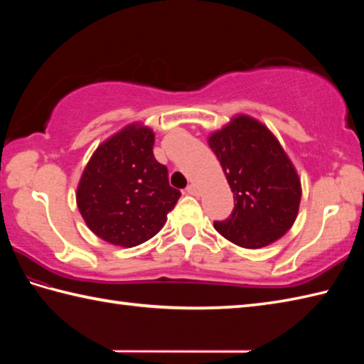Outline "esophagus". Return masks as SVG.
Masks as SVG:
<instances>
[{
    "mask_svg": "<svg viewBox=\"0 0 364 364\" xmlns=\"http://www.w3.org/2000/svg\"><path fill=\"white\" fill-rule=\"evenodd\" d=\"M186 192L189 196H198V188L196 186V184H189V186L186 188Z\"/></svg>",
    "mask_w": 364,
    "mask_h": 364,
    "instance_id": "34e87169",
    "label": "esophagus"
}]
</instances>
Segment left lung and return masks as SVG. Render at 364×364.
Listing matches in <instances>:
<instances>
[{"mask_svg":"<svg viewBox=\"0 0 364 364\" xmlns=\"http://www.w3.org/2000/svg\"><path fill=\"white\" fill-rule=\"evenodd\" d=\"M208 145L236 202L214 228L242 249H262L284 236L297 219L301 183L272 131L252 115L236 114L208 136Z\"/></svg>","mask_w":364,"mask_h":364,"instance_id":"obj_1","label":"left lung"}]
</instances>
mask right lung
<instances>
[{
	"label": "right lung",
	"instance_id": "add662e5",
	"mask_svg": "<svg viewBox=\"0 0 364 364\" xmlns=\"http://www.w3.org/2000/svg\"><path fill=\"white\" fill-rule=\"evenodd\" d=\"M153 145V129L133 122L100 144L82 170L76 205L92 233L112 245L149 241L181 196L170 188Z\"/></svg>",
	"mask_w": 364,
	"mask_h": 364
}]
</instances>
